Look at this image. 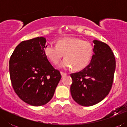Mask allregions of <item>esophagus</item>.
Returning a JSON list of instances; mask_svg holds the SVG:
<instances>
[{
  "label": "esophagus",
  "mask_w": 127,
  "mask_h": 127,
  "mask_svg": "<svg viewBox=\"0 0 127 127\" xmlns=\"http://www.w3.org/2000/svg\"><path fill=\"white\" fill-rule=\"evenodd\" d=\"M61 75H62V77H65V76H66L67 74V73L63 72H61Z\"/></svg>",
  "instance_id": "esophagus-1"
}]
</instances>
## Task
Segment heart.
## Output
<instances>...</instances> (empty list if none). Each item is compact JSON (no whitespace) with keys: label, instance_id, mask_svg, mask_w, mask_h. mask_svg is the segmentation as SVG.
I'll return each mask as SVG.
<instances>
[{"label":"heart","instance_id":"1","mask_svg":"<svg viewBox=\"0 0 127 127\" xmlns=\"http://www.w3.org/2000/svg\"><path fill=\"white\" fill-rule=\"evenodd\" d=\"M44 53L54 64H57L64 56L60 64L64 69L73 67L74 70L84 68L93 54V47L87 41L79 38L69 37L59 40L57 44L49 43L44 47Z\"/></svg>","mask_w":127,"mask_h":127}]
</instances>
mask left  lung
I'll return each instance as SVG.
<instances>
[{"instance_id":"obj_1","label":"left lung","mask_w":127,"mask_h":127,"mask_svg":"<svg viewBox=\"0 0 127 127\" xmlns=\"http://www.w3.org/2000/svg\"><path fill=\"white\" fill-rule=\"evenodd\" d=\"M93 43L94 54L89 65L70 74L71 95L74 101L84 106L94 105L109 94L116 69L115 57L110 47L96 40Z\"/></svg>"}]
</instances>
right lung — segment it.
<instances>
[{
	"label": "right lung",
	"mask_w": 127,
	"mask_h": 127,
	"mask_svg": "<svg viewBox=\"0 0 127 127\" xmlns=\"http://www.w3.org/2000/svg\"><path fill=\"white\" fill-rule=\"evenodd\" d=\"M46 39L37 37L20 43L9 61L10 80L15 93L29 105L40 106L53 98L61 74L48 61Z\"/></svg>",
	"instance_id": "1"
}]
</instances>
